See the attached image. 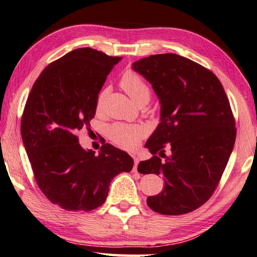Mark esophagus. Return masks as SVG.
Wrapping results in <instances>:
<instances>
[{
	"instance_id": "1",
	"label": "esophagus",
	"mask_w": 257,
	"mask_h": 257,
	"mask_svg": "<svg viewBox=\"0 0 257 257\" xmlns=\"http://www.w3.org/2000/svg\"><path fill=\"white\" fill-rule=\"evenodd\" d=\"M134 159V167H133V172H138V164L140 162V159L138 158V156H133Z\"/></svg>"
}]
</instances>
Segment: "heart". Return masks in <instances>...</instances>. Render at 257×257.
Here are the masks:
<instances>
[{"mask_svg": "<svg viewBox=\"0 0 257 257\" xmlns=\"http://www.w3.org/2000/svg\"><path fill=\"white\" fill-rule=\"evenodd\" d=\"M119 85L131 99L138 105L148 103L151 98V88L142 77L133 71L125 72L119 80ZM105 99V91L98 94L96 109L99 111ZM144 134L143 128L139 125L114 123L107 128V136L114 144L125 150H133L139 145Z\"/></svg>", "mask_w": 257, "mask_h": 257, "instance_id": "b5f03b06", "label": "heart"}]
</instances>
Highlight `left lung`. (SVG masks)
Returning <instances> with one entry per match:
<instances>
[{
    "label": "left lung",
    "mask_w": 257,
    "mask_h": 257,
    "mask_svg": "<svg viewBox=\"0 0 257 257\" xmlns=\"http://www.w3.org/2000/svg\"><path fill=\"white\" fill-rule=\"evenodd\" d=\"M133 70L161 102V123L145 144L153 158L140 162L138 171L162 175L165 185L146 203L164 215L195 211L216 190L234 148L236 127L226 93L212 71L177 54L144 57Z\"/></svg>",
    "instance_id": "obj_1"
}]
</instances>
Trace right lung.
Segmentation results:
<instances>
[{
  "mask_svg": "<svg viewBox=\"0 0 257 257\" xmlns=\"http://www.w3.org/2000/svg\"><path fill=\"white\" fill-rule=\"evenodd\" d=\"M119 60L91 48L71 51L45 67L26 99L21 134L34 179L46 198L65 211L101 206L111 181L133 169L126 152L105 143L96 156L77 138L90 127L98 93Z\"/></svg>",
  "mask_w": 257,
  "mask_h": 257,
  "instance_id": "right-lung-1",
  "label": "right lung"
}]
</instances>
